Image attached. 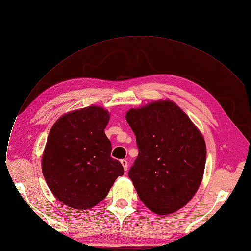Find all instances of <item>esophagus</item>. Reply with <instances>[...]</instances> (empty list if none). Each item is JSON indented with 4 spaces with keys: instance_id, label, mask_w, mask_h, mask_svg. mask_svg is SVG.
<instances>
[{
    "instance_id": "obj_1",
    "label": "esophagus",
    "mask_w": 251,
    "mask_h": 251,
    "mask_svg": "<svg viewBox=\"0 0 251 251\" xmlns=\"http://www.w3.org/2000/svg\"><path fill=\"white\" fill-rule=\"evenodd\" d=\"M121 163H122V165L124 166L125 171H126V170H127V168H128V162H127V160L123 159V160H121Z\"/></svg>"
}]
</instances>
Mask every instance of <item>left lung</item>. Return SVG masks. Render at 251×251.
<instances>
[{
	"label": "left lung",
	"mask_w": 251,
	"mask_h": 251,
	"mask_svg": "<svg viewBox=\"0 0 251 251\" xmlns=\"http://www.w3.org/2000/svg\"><path fill=\"white\" fill-rule=\"evenodd\" d=\"M139 155L128 171L140 200L152 212L167 215L197 193L204 171V140L189 117L169 100L130 109Z\"/></svg>",
	"instance_id": "1"
}]
</instances>
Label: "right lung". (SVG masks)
<instances>
[{
	"label": "right lung",
	"instance_id": "obj_1",
	"mask_svg": "<svg viewBox=\"0 0 251 251\" xmlns=\"http://www.w3.org/2000/svg\"><path fill=\"white\" fill-rule=\"evenodd\" d=\"M108 121L107 110L92 105L63 115L50 131L43 176L53 196L70 208H93L124 174L121 162L110 156Z\"/></svg>",
	"mask_w": 251,
	"mask_h": 251
}]
</instances>
